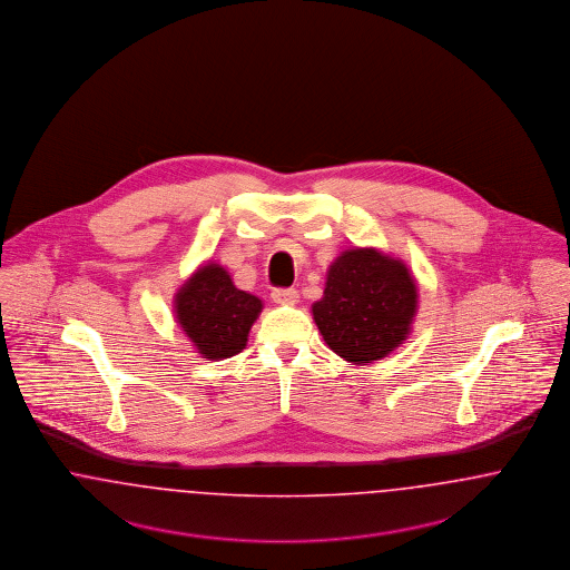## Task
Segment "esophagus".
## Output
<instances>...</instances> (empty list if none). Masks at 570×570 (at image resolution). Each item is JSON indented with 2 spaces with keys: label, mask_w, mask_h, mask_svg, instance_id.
<instances>
[{
  "label": "esophagus",
  "mask_w": 570,
  "mask_h": 570,
  "mask_svg": "<svg viewBox=\"0 0 570 570\" xmlns=\"http://www.w3.org/2000/svg\"><path fill=\"white\" fill-rule=\"evenodd\" d=\"M297 294L296 289H274L273 299L276 304H297Z\"/></svg>",
  "instance_id": "1"
}]
</instances>
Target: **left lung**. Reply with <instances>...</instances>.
<instances>
[{
	"label": "left lung",
	"mask_w": 570,
	"mask_h": 570,
	"mask_svg": "<svg viewBox=\"0 0 570 570\" xmlns=\"http://www.w3.org/2000/svg\"><path fill=\"white\" fill-rule=\"evenodd\" d=\"M417 297L415 278L402 259L376 248H348L330 266L313 320L334 353L371 364L406 341Z\"/></svg>",
	"instance_id": "8db88e82"
}]
</instances>
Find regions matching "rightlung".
I'll return each mask as SVG.
<instances>
[{"mask_svg": "<svg viewBox=\"0 0 570 570\" xmlns=\"http://www.w3.org/2000/svg\"><path fill=\"white\" fill-rule=\"evenodd\" d=\"M262 299L234 285L219 264H204L174 296L176 322L206 360H225L247 347Z\"/></svg>", "mask_w": 570, "mask_h": 570, "instance_id": "obj_1", "label": "right lung"}]
</instances>
